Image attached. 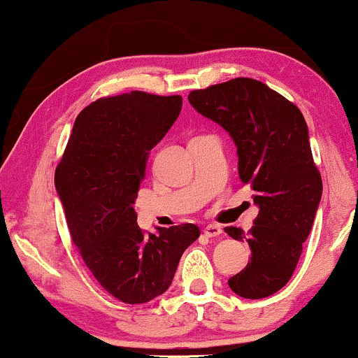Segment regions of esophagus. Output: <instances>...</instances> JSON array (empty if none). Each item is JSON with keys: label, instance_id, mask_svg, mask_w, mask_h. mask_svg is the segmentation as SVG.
<instances>
[{"label": "esophagus", "instance_id": "34e87169", "mask_svg": "<svg viewBox=\"0 0 358 358\" xmlns=\"http://www.w3.org/2000/svg\"><path fill=\"white\" fill-rule=\"evenodd\" d=\"M203 234L205 237H210V239H213V237H220L222 236V229L219 227V225H207V227H203Z\"/></svg>", "mask_w": 358, "mask_h": 358}]
</instances>
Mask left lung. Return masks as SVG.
<instances>
[{"label": "left lung", "mask_w": 358, "mask_h": 358, "mask_svg": "<svg viewBox=\"0 0 358 358\" xmlns=\"http://www.w3.org/2000/svg\"><path fill=\"white\" fill-rule=\"evenodd\" d=\"M188 101L231 134L239 178L250 185L259 207L248 236L224 229L250 248V262L229 286L242 298L271 296L293 276L322 199L305 117L276 90L248 77L192 90Z\"/></svg>", "instance_id": "1"}]
</instances>
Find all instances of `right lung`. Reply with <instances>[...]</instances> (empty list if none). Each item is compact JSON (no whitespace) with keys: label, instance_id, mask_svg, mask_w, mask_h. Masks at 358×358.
Instances as JSON below:
<instances>
[{"label":"right lung","instance_id":"add662e5","mask_svg":"<svg viewBox=\"0 0 358 358\" xmlns=\"http://www.w3.org/2000/svg\"><path fill=\"white\" fill-rule=\"evenodd\" d=\"M182 110V96L143 90L101 97L77 116L55 170L72 242L97 282L139 305L170 287L180 257L200 237L195 224L145 234L134 210L150 151Z\"/></svg>","mask_w":358,"mask_h":358}]
</instances>
